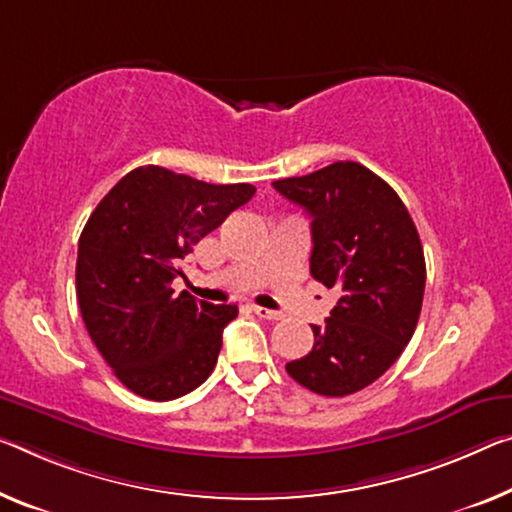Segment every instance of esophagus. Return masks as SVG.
Instances as JSON below:
<instances>
[{"label": "esophagus", "mask_w": 512, "mask_h": 512, "mask_svg": "<svg viewBox=\"0 0 512 512\" xmlns=\"http://www.w3.org/2000/svg\"><path fill=\"white\" fill-rule=\"evenodd\" d=\"M254 313H256L258 318H263V320H281V313L279 311L265 309V306H254Z\"/></svg>", "instance_id": "esophagus-1"}]
</instances>
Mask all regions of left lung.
Listing matches in <instances>:
<instances>
[{"mask_svg": "<svg viewBox=\"0 0 512 512\" xmlns=\"http://www.w3.org/2000/svg\"><path fill=\"white\" fill-rule=\"evenodd\" d=\"M274 190L311 217V277L334 288L313 348L286 371L313 393L350 396L400 357L419 322L426 258L400 196L359 162L274 180Z\"/></svg>", "mask_w": 512, "mask_h": 512, "instance_id": "left-lung-1", "label": "left lung"}]
</instances>
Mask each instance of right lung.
I'll use <instances>...</instances> for the list:
<instances>
[{"label":"right lung","instance_id":"add662e5","mask_svg":"<svg viewBox=\"0 0 512 512\" xmlns=\"http://www.w3.org/2000/svg\"><path fill=\"white\" fill-rule=\"evenodd\" d=\"M256 187L210 185L155 167L132 169L105 194L80 235L77 302L114 375L148 400H174L208 380L235 304L171 288L180 261Z\"/></svg>","mask_w":512,"mask_h":512}]
</instances>
